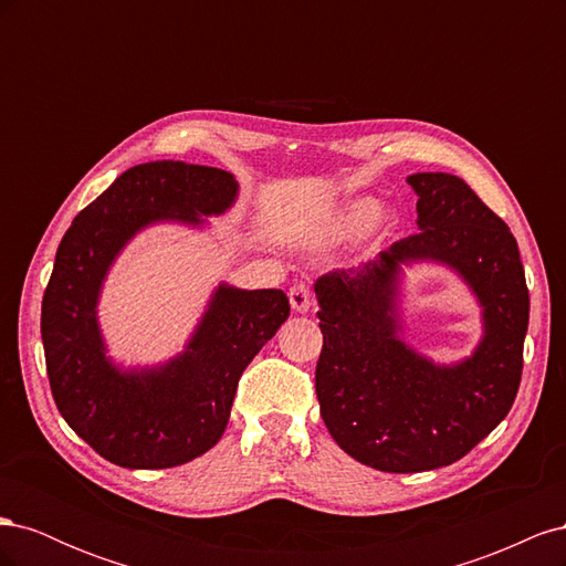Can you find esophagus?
I'll return each mask as SVG.
<instances>
[{
  "mask_svg": "<svg viewBox=\"0 0 566 566\" xmlns=\"http://www.w3.org/2000/svg\"><path fill=\"white\" fill-rule=\"evenodd\" d=\"M287 300H290V306H293V312L306 314L312 310V290H310V285H304V283L293 285V287H290V293H287Z\"/></svg>",
  "mask_w": 566,
  "mask_h": 566,
  "instance_id": "obj_1",
  "label": "esophagus"
}]
</instances>
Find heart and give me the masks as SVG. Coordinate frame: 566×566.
<instances>
[{"mask_svg":"<svg viewBox=\"0 0 566 566\" xmlns=\"http://www.w3.org/2000/svg\"><path fill=\"white\" fill-rule=\"evenodd\" d=\"M337 229L347 235H356V233H364L368 227H373L375 221L378 224L389 227L394 217L391 212H382V205L378 198H370V196H361V198H354L347 205H342V210L337 212Z\"/></svg>","mask_w":566,"mask_h":566,"instance_id":"1","label":"heart"}]
</instances>
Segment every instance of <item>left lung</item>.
<instances>
[{"label":"left lung","instance_id":"left-lung-1","mask_svg":"<svg viewBox=\"0 0 566 566\" xmlns=\"http://www.w3.org/2000/svg\"><path fill=\"white\" fill-rule=\"evenodd\" d=\"M420 233L373 262L314 283L323 349L321 418L337 447L382 472H424L460 460L507 416L522 380L528 290L515 235L455 175L418 172ZM449 268L480 306L483 337L439 365L405 339V271Z\"/></svg>","mask_w":566,"mask_h":566}]
</instances>
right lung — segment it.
I'll return each instance as SVG.
<instances>
[{"instance_id": "right-lung-1", "label": "right lung", "mask_w": 566, "mask_h": 566, "mask_svg": "<svg viewBox=\"0 0 566 566\" xmlns=\"http://www.w3.org/2000/svg\"><path fill=\"white\" fill-rule=\"evenodd\" d=\"M238 188L227 169L136 165L75 217L56 250L42 300L51 394L73 432L119 468H175L210 451L243 370L290 316L281 290L221 281L181 352L146 366L111 356L98 304L117 256L160 224L208 231V217L227 214Z\"/></svg>"}]
</instances>
